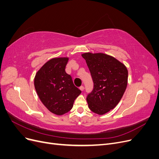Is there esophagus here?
I'll return each mask as SVG.
<instances>
[{"label": "esophagus", "instance_id": "34e87169", "mask_svg": "<svg viewBox=\"0 0 159 159\" xmlns=\"http://www.w3.org/2000/svg\"><path fill=\"white\" fill-rule=\"evenodd\" d=\"M80 89L81 90V91H84V86H81V87H80Z\"/></svg>", "mask_w": 159, "mask_h": 159}]
</instances>
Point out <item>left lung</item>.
I'll use <instances>...</instances> for the list:
<instances>
[{"label": "left lung", "mask_w": 159, "mask_h": 159, "mask_svg": "<svg viewBox=\"0 0 159 159\" xmlns=\"http://www.w3.org/2000/svg\"><path fill=\"white\" fill-rule=\"evenodd\" d=\"M85 60L93 81V89L87 97L91 111L104 115L119 103L125 91L128 71L121 61L103 53L86 52Z\"/></svg>", "instance_id": "obj_1"}]
</instances>
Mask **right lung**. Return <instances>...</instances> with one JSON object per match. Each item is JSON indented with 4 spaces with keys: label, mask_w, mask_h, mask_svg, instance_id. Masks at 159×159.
Instances as JSON below:
<instances>
[{
    "label": "right lung",
    "mask_w": 159,
    "mask_h": 159,
    "mask_svg": "<svg viewBox=\"0 0 159 159\" xmlns=\"http://www.w3.org/2000/svg\"><path fill=\"white\" fill-rule=\"evenodd\" d=\"M69 57H54L43 65L34 78V87L42 103L50 111L62 115L71 109L81 93L66 72Z\"/></svg>",
    "instance_id": "add662e5"
}]
</instances>
